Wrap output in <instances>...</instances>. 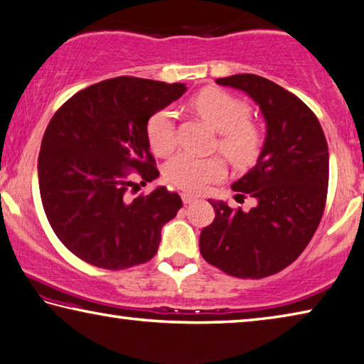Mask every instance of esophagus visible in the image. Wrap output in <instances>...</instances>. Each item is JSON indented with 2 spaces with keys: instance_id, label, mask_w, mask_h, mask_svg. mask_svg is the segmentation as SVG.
<instances>
[{
  "instance_id": "obj_1",
  "label": "esophagus",
  "mask_w": 364,
  "mask_h": 364,
  "mask_svg": "<svg viewBox=\"0 0 364 364\" xmlns=\"http://www.w3.org/2000/svg\"><path fill=\"white\" fill-rule=\"evenodd\" d=\"M181 199H183L184 204H191L193 200H196L198 198H196V196H193V194H189V193H181Z\"/></svg>"
}]
</instances>
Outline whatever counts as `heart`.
Returning a JSON list of instances; mask_svg holds the SVG:
<instances>
[{
  "label": "heart",
  "mask_w": 364,
  "mask_h": 364,
  "mask_svg": "<svg viewBox=\"0 0 364 364\" xmlns=\"http://www.w3.org/2000/svg\"><path fill=\"white\" fill-rule=\"evenodd\" d=\"M191 108L218 131L217 147L238 166L251 165L261 154L264 131L250 118L251 108L245 100L222 89H205L191 100ZM147 141L157 155H168L176 146L175 113L161 108L147 121ZM227 175V161L222 155L200 157L181 152L164 166L165 180L188 193H205L212 184Z\"/></svg>",
  "instance_id": "heart-1"
}]
</instances>
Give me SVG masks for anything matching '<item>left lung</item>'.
<instances>
[{
    "instance_id": "8db88e82",
    "label": "left lung",
    "mask_w": 364,
    "mask_h": 364,
    "mask_svg": "<svg viewBox=\"0 0 364 364\" xmlns=\"http://www.w3.org/2000/svg\"><path fill=\"white\" fill-rule=\"evenodd\" d=\"M217 84L243 90L257 103L267 137L257 164L232 186L255 205L241 210L210 200L215 218L200 232V255L232 277L264 279L296 261L319 227L327 200V141L313 109L272 80L235 74Z\"/></svg>"
}]
</instances>
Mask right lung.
I'll return each mask as SVG.
<instances>
[{"label":"right lung","instance_id":"add662e5","mask_svg":"<svg viewBox=\"0 0 364 364\" xmlns=\"http://www.w3.org/2000/svg\"><path fill=\"white\" fill-rule=\"evenodd\" d=\"M184 84L121 76L79 90L58 108L38 155L43 210L58 240L84 262L107 270L155 256L161 228L183 200L160 186L128 198L136 180L159 176L147 121L184 94Z\"/></svg>","mask_w":364,"mask_h":364}]
</instances>
